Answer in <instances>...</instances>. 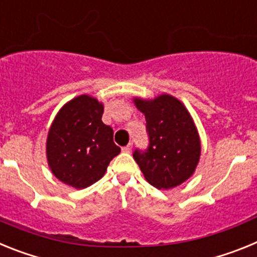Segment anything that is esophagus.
Masks as SVG:
<instances>
[{
	"mask_svg": "<svg viewBox=\"0 0 257 257\" xmlns=\"http://www.w3.org/2000/svg\"><path fill=\"white\" fill-rule=\"evenodd\" d=\"M131 149H133V143H130V144H127L126 147H123V148H122V152H124V153H130Z\"/></svg>",
	"mask_w": 257,
	"mask_h": 257,
	"instance_id": "obj_1",
	"label": "esophagus"
}]
</instances>
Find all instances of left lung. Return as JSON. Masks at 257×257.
Returning <instances> with one entry per match:
<instances>
[{
    "instance_id": "8db88e82",
    "label": "left lung",
    "mask_w": 257,
    "mask_h": 257,
    "mask_svg": "<svg viewBox=\"0 0 257 257\" xmlns=\"http://www.w3.org/2000/svg\"><path fill=\"white\" fill-rule=\"evenodd\" d=\"M145 115L149 145L136 149L134 160L149 184L171 189L192 176L201 156L197 127L188 109L176 97L163 94L153 100L134 99Z\"/></svg>"
}]
</instances>
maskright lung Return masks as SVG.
Returning a JSON list of instances; mask_svg holds the SVG:
<instances>
[{"label":"right lung","mask_w":257,"mask_h":257,"mask_svg":"<svg viewBox=\"0 0 257 257\" xmlns=\"http://www.w3.org/2000/svg\"><path fill=\"white\" fill-rule=\"evenodd\" d=\"M103 104L81 95L59 110L46 142L47 162L61 183L83 189L104 176L121 148L113 142L112 127L103 123Z\"/></svg>","instance_id":"right-lung-1"}]
</instances>
